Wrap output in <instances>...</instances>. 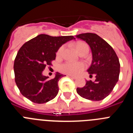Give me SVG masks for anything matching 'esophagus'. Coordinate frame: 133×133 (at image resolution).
I'll list each match as a JSON object with an SVG mask.
<instances>
[{"instance_id": "1", "label": "esophagus", "mask_w": 133, "mask_h": 133, "mask_svg": "<svg viewBox=\"0 0 133 133\" xmlns=\"http://www.w3.org/2000/svg\"><path fill=\"white\" fill-rule=\"evenodd\" d=\"M69 77H70L71 78H73V79H76V78H77V77H75V76H72V75H69Z\"/></svg>"}]
</instances>
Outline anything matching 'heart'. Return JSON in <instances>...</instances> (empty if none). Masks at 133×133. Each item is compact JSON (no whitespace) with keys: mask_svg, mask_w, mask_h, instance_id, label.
Listing matches in <instances>:
<instances>
[{"mask_svg":"<svg viewBox=\"0 0 133 133\" xmlns=\"http://www.w3.org/2000/svg\"><path fill=\"white\" fill-rule=\"evenodd\" d=\"M75 46L78 53L81 54L83 52H89V47L87 44L82 42H78L75 44ZM63 50H64V46H62L59 48L56 55L57 56H61L62 55ZM85 68V65L83 63H70V62H66L59 66V70L63 73L68 74L70 75H78L83 71Z\"/></svg>","mask_w":133,"mask_h":133,"instance_id":"b5f03b06","label":"heart"}]
</instances>
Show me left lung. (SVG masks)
<instances>
[{"label": "left lung", "instance_id": "left-lung-1", "mask_svg": "<svg viewBox=\"0 0 133 133\" xmlns=\"http://www.w3.org/2000/svg\"><path fill=\"white\" fill-rule=\"evenodd\" d=\"M76 37L84 41L90 47L92 61L87 72L94 82L87 81L84 87L77 88V92L83 98L98 101L106 98L118 81L120 63L118 56L110 44L95 33H83Z\"/></svg>", "mask_w": 133, "mask_h": 133}]
</instances>
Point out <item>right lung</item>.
Wrapping results in <instances>:
<instances>
[{
    "instance_id": "add662e5",
    "label": "right lung",
    "mask_w": 133,
    "mask_h": 133,
    "mask_svg": "<svg viewBox=\"0 0 133 133\" xmlns=\"http://www.w3.org/2000/svg\"><path fill=\"white\" fill-rule=\"evenodd\" d=\"M73 36H51L39 35L24 43L14 63L15 83L22 95L38 104L49 102L58 92V82L64 75L56 72L55 78L43 75L46 66L52 65L56 52Z\"/></svg>"
}]
</instances>
